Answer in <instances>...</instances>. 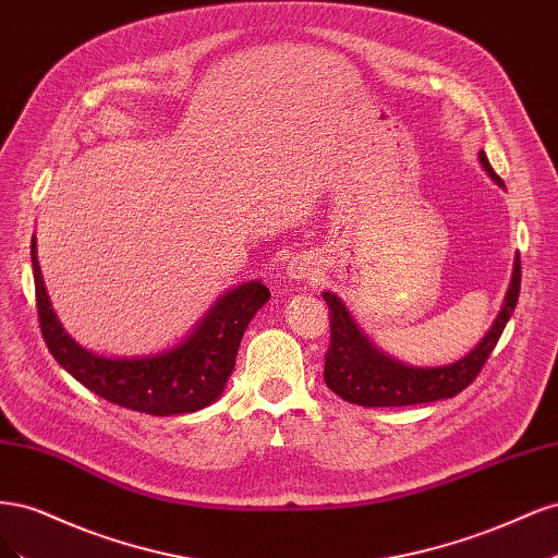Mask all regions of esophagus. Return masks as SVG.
Returning <instances> with one entry per match:
<instances>
[{
	"label": "esophagus",
	"mask_w": 558,
	"mask_h": 558,
	"mask_svg": "<svg viewBox=\"0 0 558 558\" xmlns=\"http://www.w3.org/2000/svg\"><path fill=\"white\" fill-rule=\"evenodd\" d=\"M286 275H289V279L295 283H310V286L318 283V267L310 256H295L289 263V267H286Z\"/></svg>",
	"instance_id": "34e87169"
}]
</instances>
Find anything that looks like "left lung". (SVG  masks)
Instances as JSON below:
<instances>
[{
    "label": "left lung",
    "mask_w": 558,
    "mask_h": 558,
    "mask_svg": "<svg viewBox=\"0 0 558 558\" xmlns=\"http://www.w3.org/2000/svg\"><path fill=\"white\" fill-rule=\"evenodd\" d=\"M480 165L500 189L502 179L494 172L484 150H480ZM521 289V263L519 253L512 267V279L505 293L502 307L486 330V335L470 349L465 356L445 365L418 367L388 356L356 324L342 298L324 291V300L330 310V349L326 353L324 379L332 393L361 408H404V404H421L453 398L480 375L482 365L492 356L500 335L517 307Z\"/></svg>",
    "instance_id": "left-lung-1"
}]
</instances>
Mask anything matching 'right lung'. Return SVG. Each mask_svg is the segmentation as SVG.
Masks as SVG:
<instances>
[{
    "label": "right lung",
    "mask_w": 558,
    "mask_h": 558,
    "mask_svg": "<svg viewBox=\"0 0 558 558\" xmlns=\"http://www.w3.org/2000/svg\"><path fill=\"white\" fill-rule=\"evenodd\" d=\"M39 326L48 351L78 384L125 410L179 416L205 410L223 396L251 318L269 300L260 279H248L218 295L191 332L172 347L142 356H107L78 344L50 305L32 234Z\"/></svg>",
    "instance_id": "right-lung-1"
}]
</instances>
